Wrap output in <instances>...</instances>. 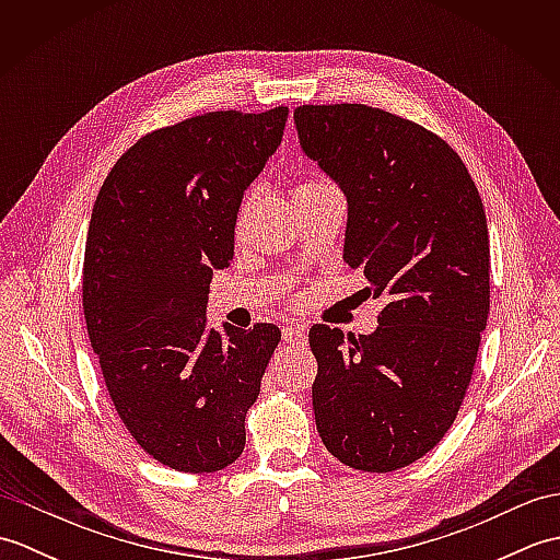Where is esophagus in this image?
<instances>
[{"instance_id": "34e87169", "label": "esophagus", "mask_w": 560, "mask_h": 560, "mask_svg": "<svg viewBox=\"0 0 560 560\" xmlns=\"http://www.w3.org/2000/svg\"><path fill=\"white\" fill-rule=\"evenodd\" d=\"M281 337L287 343H305V331L303 327H283Z\"/></svg>"}]
</instances>
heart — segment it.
Here are the masks:
<instances>
[{"mask_svg": "<svg viewBox=\"0 0 560 560\" xmlns=\"http://www.w3.org/2000/svg\"><path fill=\"white\" fill-rule=\"evenodd\" d=\"M311 185H317V183H305V185H301L299 189H303V187H311Z\"/></svg>", "mask_w": 560, "mask_h": 560, "instance_id": "b5f03b06", "label": "heart"}]
</instances>
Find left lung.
Wrapping results in <instances>:
<instances>
[{"label":"left lung","mask_w":560,"mask_h":560,"mask_svg":"<svg viewBox=\"0 0 560 560\" xmlns=\"http://www.w3.org/2000/svg\"><path fill=\"white\" fill-rule=\"evenodd\" d=\"M303 153L347 197L343 261L383 299L373 335L315 325L313 409L339 462L395 471L431 452L467 395L489 317V225L462 159L359 103L293 113Z\"/></svg>","instance_id":"left-lung-1"}]
</instances>
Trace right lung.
I'll return each mask as SVG.
<instances>
[{
	"mask_svg": "<svg viewBox=\"0 0 560 560\" xmlns=\"http://www.w3.org/2000/svg\"><path fill=\"white\" fill-rule=\"evenodd\" d=\"M289 108L207 113L122 153L98 192L83 255V317L122 423L153 459L209 474L243 455L245 413L279 327L207 323L209 283L233 259L245 189Z\"/></svg>",
	"mask_w": 560,
	"mask_h": 560,
	"instance_id": "right-lung-1",
	"label": "right lung"
}]
</instances>
